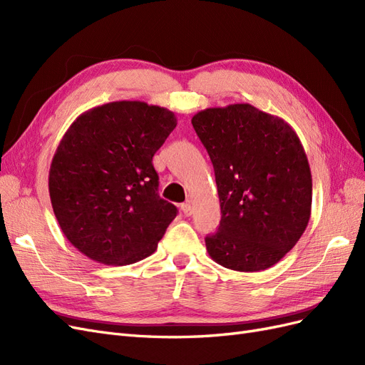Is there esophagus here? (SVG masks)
Masks as SVG:
<instances>
[{
	"label": "esophagus",
	"instance_id": "34e87169",
	"mask_svg": "<svg viewBox=\"0 0 365 365\" xmlns=\"http://www.w3.org/2000/svg\"><path fill=\"white\" fill-rule=\"evenodd\" d=\"M181 210H182V213H184L185 216H190V215L193 213V207H192L190 202L182 204V205H181Z\"/></svg>",
	"mask_w": 365,
	"mask_h": 365
}]
</instances>
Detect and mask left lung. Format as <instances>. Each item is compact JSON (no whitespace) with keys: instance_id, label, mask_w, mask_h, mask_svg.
Segmentation results:
<instances>
[{"instance_id":"left-lung-1","label":"left lung","mask_w":365,"mask_h":365,"mask_svg":"<svg viewBox=\"0 0 365 365\" xmlns=\"http://www.w3.org/2000/svg\"><path fill=\"white\" fill-rule=\"evenodd\" d=\"M192 125L213 163L220 224L205 247L224 268H271L304 233L312 175L295 130L250 103L207 108Z\"/></svg>"}]
</instances>
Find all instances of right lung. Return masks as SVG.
Masks as SVG:
<instances>
[{"label":"right lung","mask_w":365,"mask_h":365,"mask_svg":"<svg viewBox=\"0 0 365 365\" xmlns=\"http://www.w3.org/2000/svg\"><path fill=\"white\" fill-rule=\"evenodd\" d=\"M175 126L169 109L121 101L81 114L65 132L48 192L62 233L86 257L120 267L155 252L178 210L160 197L152 158Z\"/></svg>","instance_id":"right-lung-1"}]
</instances>
